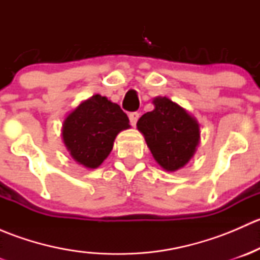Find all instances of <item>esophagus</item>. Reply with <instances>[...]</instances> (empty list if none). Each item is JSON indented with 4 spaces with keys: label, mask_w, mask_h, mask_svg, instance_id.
Masks as SVG:
<instances>
[{
    "label": "esophagus",
    "mask_w": 260,
    "mask_h": 260,
    "mask_svg": "<svg viewBox=\"0 0 260 260\" xmlns=\"http://www.w3.org/2000/svg\"><path fill=\"white\" fill-rule=\"evenodd\" d=\"M128 117H129L131 124L136 125V123H137L138 118H140V113H138V112H131V113L128 114Z\"/></svg>",
    "instance_id": "1"
}]
</instances>
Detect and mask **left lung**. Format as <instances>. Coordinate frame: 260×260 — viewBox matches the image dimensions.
Returning <instances> with one entry per match:
<instances>
[{"instance_id": "obj_1", "label": "left lung", "mask_w": 260, "mask_h": 260, "mask_svg": "<svg viewBox=\"0 0 260 260\" xmlns=\"http://www.w3.org/2000/svg\"><path fill=\"white\" fill-rule=\"evenodd\" d=\"M154 109L138 119L147 146L158 165L166 171L185 166L195 153L200 129L195 118L166 96L153 101Z\"/></svg>"}]
</instances>
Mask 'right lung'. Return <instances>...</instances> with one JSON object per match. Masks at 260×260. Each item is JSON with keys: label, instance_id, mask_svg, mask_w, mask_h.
<instances>
[{"label": "right lung", "instance_id": "right-lung-1", "mask_svg": "<svg viewBox=\"0 0 260 260\" xmlns=\"http://www.w3.org/2000/svg\"><path fill=\"white\" fill-rule=\"evenodd\" d=\"M128 127L129 119L120 107L96 94L68 115L62 140L75 161L96 169L111 153L118 133Z\"/></svg>", "mask_w": 260, "mask_h": 260}]
</instances>
